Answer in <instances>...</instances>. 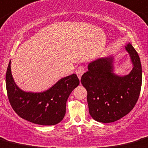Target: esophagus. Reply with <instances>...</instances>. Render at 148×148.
I'll use <instances>...</instances> for the list:
<instances>
[{"mask_svg": "<svg viewBox=\"0 0 148 148\" xmlns=\"http://www.w3.org/2000/svg\"><path fill=\"white\" fill-rule=\"evenodd\" d=\"M84 71H85L84 68L82 66H79V67L77 69V70H76V74H77V77H78V78L79 79H81V77H82V76L83 75V74L84 73Z\"/></svg>", "mask_w": 148, "mask_h": 148, "instance_id": "esophagus-1", "label": "esophagus"}]
</instances>
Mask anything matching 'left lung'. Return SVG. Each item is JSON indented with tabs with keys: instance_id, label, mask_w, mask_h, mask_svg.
Returning a JSON list of instances; mask_svg holds the SVG:
<instances>
[{
	"instance_id": "left-lung-1",
	"label": "left lung",
	"mask_w": 148,
	"mask_h": 148,
	"mask_svg": "<svg viewBox=\"0 0 148 148\" xmlns=\"http://www.w3.org/2000/svg\"><path fill=\"white\" fill-rule=\"evenodd\" d=\"M133 64L127 75L113 72V57L99 58L88 65L81 82L87 91L88 111L95 121L112 123L134 108L142 85V67L138 52L130 43L125 46Z\"/></svg>"
}]
</instances>
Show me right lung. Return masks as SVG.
<instances>
[{"mask_svg":"<svg viewBox=\"0 0 148 148\" xmlns=\"http://www.w3.org/2000/svg\"><path fill=\"white\" fill-rule=\"evenodd\" d=\"M5 84L9 102L20 117L38 125H53L64 117L66 101L71 91L79 86V80L73 74L61 79L45 91L25 92L15 84L10 61L6 71Z\"/></svg>","mask_w":148,"mask_h":148,"instance_id":"1","label":"right lung"}]
</instances>
